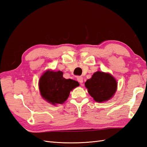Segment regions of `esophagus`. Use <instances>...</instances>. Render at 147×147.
I'll list each match as a JSON object with an SVG mask.
<instances>
[{"instance_id":"esophagus-1","label":"esophagus","mask_w":147,"mask_h":147,"mask_svg":"<svg viewBox=\"0 0 147 147\" xmlns=\"http://www.w3.org/2000/svg\"><path fill=\"white\" fill-rule=\"evenodd\" d=\"M77 80H78V82L82 84L83 82V77H77Z\"/></svg>"}]
</instances>
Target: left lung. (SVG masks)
<instances>
[{
    "label": "left lung",
    "instance_id": "1",
    "mask_svg": "<svg viewBox=\"0 0 147 147\" xmlns=\"http://www.w3.org/2000/svg\"><path fill=\"white\" fill-rule=\"evenodd\" d=\"M88 92L97 102L110 99L117 89V82L112 75L97 71L84 83Z\"/></svg>",
    "mask_w": 147,
    "mask_h": 147
}]
</instances>
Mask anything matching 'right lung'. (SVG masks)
I'll list each match as a JSON object with an SVG mask.
<instances>
[{
	"label": "right lung",
	"instance_id": "obj_1",
	"mask_svg": "<svg viewBox=\"0 0 147 147\" xmlns=\"http://www.w3.org/2000/svg\"><path fill=\"white\" fill-rule=\"evenodd\" d=\"M39 90L43 98L53 105L63 104L70 92L79 86L78 82L63 77L61 71L48 70L40 78Z\"/></svg>",
	"mask_w": 147,
	"mask_h": 147
}]
</instances>
